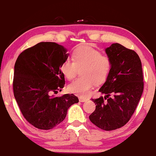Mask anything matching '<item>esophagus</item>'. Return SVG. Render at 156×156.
<instances>
[{
	"label": "esophagus",
	"instance_id": "1",
	"mask_svg": "<svg viewBox=\"0 0 156 156\" xmlns=\"http://www.w3.org/2000/svg\"><path fill=\"white\" fill-rule=\"evenodd\" d=\"M79 100H80V102H83L87 101L88 98H85V97H80V98H79Z\"/></svg>",
	"mask_w": 156,
	"mask_h": 156
}]
</instances>
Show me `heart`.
Instances as JSON below:
<instances>
[{"label":"heart","instance_id":"1","mask_svg":"<svg viewBox=\"0 0 156 156\" xmlns=\"http://www.w3.org/2000/svg\"><path fill=\"white\" fill-rule=\"evenodd\" d=\"M81 76L68 86L72 93L81 97L89 94L93 84L104 82L112 70V63L109 56L102 55L98 50L88 45H81L74 50L73 60L67 58L62 63L61 70L65 77L72 80L78 68H82Z\"/></svg>","mask_w":156,"mask_h":156}]
</instances>
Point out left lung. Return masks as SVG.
Returning <instances> with one entry per match:
<instances>
[{
    "label": "left lung",
    "mask_w": 156,
    "mask_h": 156,
    "mask_svg": "<svg viewBox=\"0 0 156 156\" xmlns=\"http://www.w3.org/2000/svg\"><path fill=\"white\" fill-rule=\"evenodd\" d=\"M105 52L112 67L99 91L106 95L107 101L103 97L92 99L96 106L89 119L99 128L110 131L121 128L130 119L142 95L144 81L142 63L135 51L114 43Z\"/></svg>",
    "instance_id": "obj_1"
}]
</instances>
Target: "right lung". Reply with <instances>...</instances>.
Listing matches in <instances>:
<instances>
[{
  "instance_id": "right-lung-1",
  "label": "right lung",
  "mask_w": 156,
  "mask_h": 156,
  "mask_svg": "<svg viewBox=\"0 0 156 156\" xmlns=\"http://www.w3.org/2000/svg\"><path fill=\"white\" fill-rule=\"evenodd\" d=\"M68 56L62 45L42 42L21 52L14 65V98L26 121L40 130L58 126L79 102L73 94L52 95L64 87L61 67Z\"/></svg>"
}]
</instances>
